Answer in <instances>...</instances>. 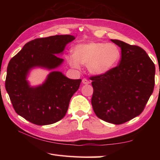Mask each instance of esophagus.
Here are the masks:
<instances>
[{
  "label": "esophagus",
  "instance_id": "34e87169",
  "mask_svg": "<svg viewBox=\"0 0 160 160\" xmlns=\"http://www.w3.org/2000/svg\"><path fill=\"white\" fill-rule=\"evenodd\" d=\"M82 84H89L90 82L88 80L85 79V78H84V79H82Z\"/></svg>",
  "mask_w": 160,
  "mask_h": 160
}]
</instances>
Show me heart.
I'll return each instance as SVG.
<instances>
[{
  "label": "heart",
  "instance_id": "heart-1",
  "mask_svg": "<svg viewBox=\"0 0 160 160\" xmlns=\"http://www.w3.org/2000/svg\"><path fill=\"white\" fill-rule=\"evenodd\" d=\"M73 53V55L66 56L69 65L75 69H79L80 64L87 66L89 72L95 76H102L110 72L121 58L120 50L113 43L78 44L74 47Z\"/></svg>",
  "mask_w": 160,
  "mask_h": 160
}]
</instances>
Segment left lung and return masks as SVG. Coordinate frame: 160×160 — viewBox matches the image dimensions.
<instances>
[{
    "label": "left lung",
    "instance_id": "1",
    "mask_svg": "<svg viewBox=\"0 0 160 160\" xmlns=\"http://www.w3.org/2000/svg\"><path fill=\"white\" fill-rule=\"evenodd\" d=\"M111 40L121 49V60L110 72L91 78V104L101 120L120 124L143 111L153 91L155 67L141 47Z\"/></svg>",
    "mask_w": 160,
    "mask_h": 160
}]
</instances>
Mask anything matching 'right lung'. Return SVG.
I'll list each match as a JSON object with an SVG mask.
<instances>
[{
  "label": "right lung",
  "mask_w": 160,
  "mask_h": 160,
  "mask_svg": "<svg viewBox=\"0 0 160 160\" xmlns=\"http://www.w3.org/2000/svg\"><path fill=\"white\" fill-rule=\"evenodd\" d=\"M75 38L71 35H56L33 40L10 60L5 89L15 111L25 120L36 125H48L66 115L82 80L70 79L56 69L64 62L58 56ZM36 68L51 72L42 84L31 86L27 78Z\"/></svg>",
  "instance_id": "right-lung-1"
}]
</instances>
